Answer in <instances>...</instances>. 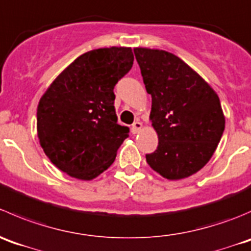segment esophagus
<instances>
[{
	"mask_svg": "<svg viewBox=\"0 0 251 251\" xmlns=\"http://www.w3.org/2000/svg\"><path fill=\"white\" fill-rule=\"evenodd\" d=\"M141 128H143V125H141V122H139V121H135V122L131 125V133L138 134L139 131H140Z\"/></svg>",
	"mask_w": 251,
	"mask_h": 251,
	"instance_id": "obj_1",
	"label": "esophagus"
}]
</instances>
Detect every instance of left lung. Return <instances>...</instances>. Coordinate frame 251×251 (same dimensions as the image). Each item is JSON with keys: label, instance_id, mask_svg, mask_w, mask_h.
Masks as SVG:
<instances>
[{"label": "left lung", "instance_id": "8db88e82", "mask_svg": "<svg viewBox=\"0 0 251 251\" xmlns=\"http://www.w3.org/2000/svg\"><path fill=\"white\" fill-rule=\"evenodd\" d=\"M134 54L152 99L150 120L158 135L146 162L170 180L189 177L209 162L225 130L220 99L173 53L136 47Z\"/></svg>", "mask_w": 251, "mask_h": 251}]
</instances>
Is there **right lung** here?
Returning a JSON list of instances; mask_svg holds the SVG:
<instances>
[{"mask_svg":"<svg viewBox=\"0 0 251 251\" xmlns=\"http://www.w3.org/2000/svg\"><path fill=\"white\" fill-rule=\"evenodd\" d=\"M130 47L89 51L50 85L38 106V136L52 163L90 180L107 170L129 128L117 123L113 89L133 66Z\"/></svg>","mask_w":251,"mask_h":251,"instance_id":"obj_1","label":"right lung"}]
</instances>
